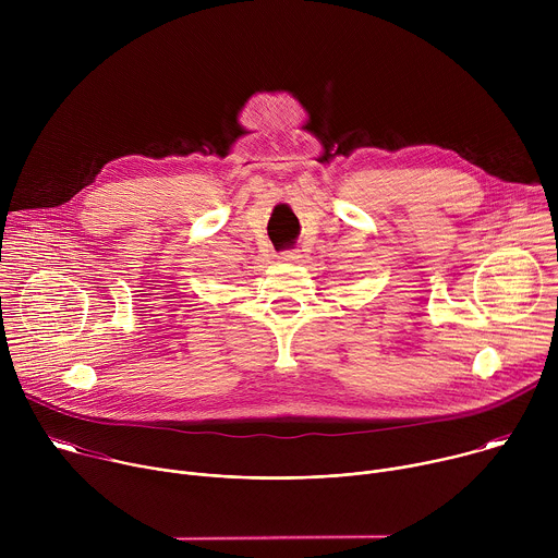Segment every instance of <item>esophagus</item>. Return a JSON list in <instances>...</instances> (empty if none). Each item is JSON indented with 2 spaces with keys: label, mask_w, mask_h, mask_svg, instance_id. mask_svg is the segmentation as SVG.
<instances>
[{
  "label": "esophagus",
  "mask_w": 558,
  "mask_h": 558,
  "mask_svg": "<svg viewBox=\"0 0 558 558\" xmlns=\"http://www.w3.org/2000/svg\"><path fill=\"white\" fill-rule=\"evenodd\" d=\"M284 263H298V258H300V254L298 252H282V256H280Z\"/></svg>",
  "instance_id": "esophagus-1"
}]
</instances>
